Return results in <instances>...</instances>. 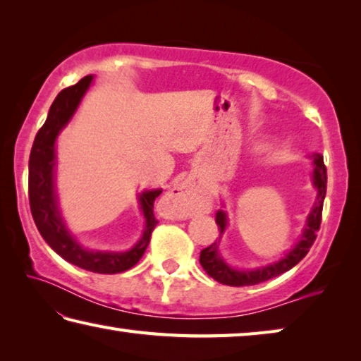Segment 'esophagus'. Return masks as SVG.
<instances>
[{"label":"esophagus","mask_w":361,"mask_h":361,"mask_svg":"<svg viewBox=\"0 0 361 361\" xmlns=\"http://www.w3.org/2000/svg\"><path fill=\"white\" fill-rule=\"evenodd\" d=\"M164 207L171 219L184 220L198 209V192L192 179H182L169 188L164 197Z\"/></svg>","instance_id":"1"}]
</instances>
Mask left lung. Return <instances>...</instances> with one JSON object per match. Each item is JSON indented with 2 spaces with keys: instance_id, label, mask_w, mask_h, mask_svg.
<instances>
[{
  "instance_id": "1",
  "label": "left lung",
  "mask_w": 361,
  "mask_h": 361,
  "mask_svg": "<svg viewBox=\"0 0 361 361\" xmlns=\"http://www.w3.org/2000/svg\"><path fill=\"white\" fill-rule=\"evenodd\" d=\"M312 185L317 192V197H315L314 206L311 212L307 214L305 228L301 231V236L295 245L290 249L286 255L279 258L277 262L268 263L264 267L252 268V269H238L231 267L230 263H226L225 258L220 255L219 252V244L220 238L228 226V214L224 209H219L216 214V224L219 225L220 230V238L219 243L216 241L211 244L209 247L201 250L200 255V263L203 269L209 274L212 279H216L220 283H225V286L230 287H244V286H255V283H260L264 281L273 279L286 273V271L292 269L296 267L302 258L306 257L309 249L312 247V244L317 238V230L320 228L322 222V207H324V200L326 195V168L324 164V157L322 154H312ZM224 206V204H222Z\"/></svg>"
}]
</instances>
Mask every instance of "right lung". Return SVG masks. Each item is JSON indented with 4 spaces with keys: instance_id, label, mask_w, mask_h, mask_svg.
Wrapping results in <instances>:
<instances>
[{
    "instance_id": "right-lung-1",
    "label": "right lung",
    "mask_w": 361,
    "mask_h": 361,
    "mask_svg": "<svg viewBox=\"0 0 361 361\" xmlns=\"http://www.w3.org/2000/svg\"><path fill=\"white\" fill-rule=\"evenodd\" d=\"M93 82V75H85L78 84L68 87L56 94L50 106L46 122L37 131L33 147H31L28 163V195L30 209L35 224L54 252L66 262L82 269L98 274H117L130 269L141 260L147 249L152 231L158 224L154 216V201L161 193L157 190H144L137 195L139 209H141L145 225L142 236L131 249L123 252L112 250H92L82 245L66 226L59 206V195L55 187V166H56V139L60 133L71 122L78 111L82 98L85 97Z\"/></svg>"
}]
</instances>
